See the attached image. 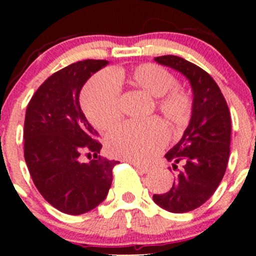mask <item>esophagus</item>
<instances>
[{
  "label": "esophagus",
  "mask_w": 256,
  "mask_h": 256,
  "mask_svg": "<svg viewBox=\"0 0 256 256\" xmlns=\"http://www.w3.org/2000/svg\"><path fill=\"white\" fill-rule=\"evenodd\" d=\"M131 164H132V166L135 167L138 172H141V174H147V172H148V167L142 166V164H138V162H131Z\"/></svg>",
  "instance_id": "1"
}]
</instances>
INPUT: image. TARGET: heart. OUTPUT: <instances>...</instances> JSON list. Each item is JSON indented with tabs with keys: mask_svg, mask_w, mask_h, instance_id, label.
<instances>
[{
	"mask_svg": "<svg viewBox=\"0 0 256 256\" xmlns=\"http://www.w3.org/2000/svg\"><path fill=\"white\" fill-rule=\"evenodd\" d=\"M126 82L156 96V109L174 128H183L193 112V96L177 85V78L164 66L142 63L128 69H114L112 76L99 73L82 92V109L99 130H109L121 118L120 85ZM168 132L158 118L128 121L108 135L106 150L118 158L146 162L167 142Z\"/></svg>",
	"mask_w": 256,
	"mask_h": 256,
	"instance_id": "1",
	"label": "heart"
}]
</instances>
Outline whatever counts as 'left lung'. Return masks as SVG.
Segmentation results:
<instances>
[{"mask_svg": "<svg viewBox=\"0 0 256 256\" xmlns=\"http://www.w3.org/2000/svg\"><path fill=\"white\" fill-rule=\"evenodd\" d=\"M157 63L182 73L193 89V112L188 128L164 157L182 164L171 190L154 194L160 207L172 213H187L213 196L223 180L230 152L232 120L220 89L206 70L177 56L154 58Z\"/></svg>", "mask_w": 256, "mask_h": 256, "instance_id": "obj_1", "label": "left lung"}]
</instances>
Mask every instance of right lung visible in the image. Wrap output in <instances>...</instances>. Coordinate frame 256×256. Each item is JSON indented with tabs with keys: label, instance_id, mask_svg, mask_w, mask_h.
Instances as JSON below:
<instances>
[{
	"label": "right lung",
	"instance_id": "add662e5",
	"mask_svg": "<svg viewBox=\"0 0 256 256\" xmlns=\"http://www.w3.org/2000/svg\"><path fill=\"white\" fill-rule=\"evenodd\" d=\"M106 64L86 59L52 74L26 110L24 160L33 183L49 204L70 216L106 198L118 164L100 156L102 144L79 105L82 85ZM82 152L94 156L89 164L78 162Z\"/></svg>",
	"mask_w": 256,
	"mask_h": 256
}]
</instances>
